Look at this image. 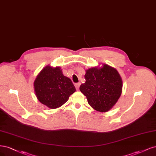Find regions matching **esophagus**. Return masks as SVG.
<instances>
[{"instance_id":"34e87169","label":"esophagus","mask_w":156,"mask_h":156,"mask_svg":"<svg viewBox=\"0 0 156 156\" xmlns=\"http://www.w3.org/2000/svg\"><path fill=\"white\" fill-rule=\"evenodd\" d=\"M74 85H75V87H76V89H77V90H78L79 89V87H80V83H76L74 84Z\"/></svg>"}]
</instances>
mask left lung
<instances>
[{
	"label": "left lung",
	"mask_w": 156,
	"mask_h": 156,
	"mask_svg": "<svg viewBox=\"0 0 156 156\" xmlns=\"http://www.w3.org/2000/svg\"><path fill=\"white\" fill-rule=\"evenodd\" d=\"M85 82L80 90L97 111L106 112L116 104L122 93V81L115 69L104 64L86 71Z\"/></svg>",
	"instance_id": "obj_1"
}]
</instances>
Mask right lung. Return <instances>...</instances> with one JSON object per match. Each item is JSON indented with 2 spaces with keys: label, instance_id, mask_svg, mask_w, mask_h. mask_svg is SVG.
Masks as SVG:
<instances>
[{
  "label": "right lung",
  "instance_id": "right-lung-1",
  "mask_svg": "<svg viewBox=\"0 0 156 156\" xmlns=\"http://www.w3.org/2000/svg\"><path fill=\"white\" fill-rule=\"evenodd\" d=\"M39 101L51 109L62 106L76 91L71 79L65 76L60 67L49 65L43 68L34 81Z\"/></svg>",
  "mask_w": 156,
  "mask_h": 156
}]
</instances>
